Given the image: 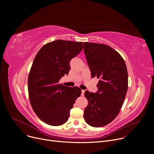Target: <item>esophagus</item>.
Here are the masks:
<instances>
[{"instance_id": "obj_1", "label": "esophagus", "mask_w": 154, "mask_h": 154, "mask_svg": "<svg viewBox=\"0 0 154 154\" xmlns=\"http://www.w3.org/2000/svg\"><path fill=\"white\" fill-rule=\"evenodd\" d=\"M84 92H85V91H84V90H82V96H84Z\"/></svg>"}]
</instances>
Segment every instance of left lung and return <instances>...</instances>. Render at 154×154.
Masks as SVG:
<instances>
[{
	"label": "left lung",
	"instance_id": "left-lung-1",
	"mask_svg": "<svg viewBox=\"0 0 154 154\" xmlns=\"http://www.w3.org/2000/svg\"><path fill=\"white\" fill-rule=\"evenodd\" d=\"M92 77L100 79L96 93L86 91L88 105L84 117L87 124L101 127L117 116L128 88V73L123 58L112 47L102 44L84 43Z\"/></svg>",
	"mask_w": 154,
	"mask_h": 154
}]
</instances>
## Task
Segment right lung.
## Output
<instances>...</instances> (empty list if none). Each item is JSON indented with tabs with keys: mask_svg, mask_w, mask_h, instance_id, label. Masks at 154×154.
Listing matches in <instances>:
<instances>
[{
	"mask_svg": "<svg viewBox=\"0 0 154 154\" xmlns=\"http://www.w3.org/2000/svg\"><path fill=\"white\" fill-rule=\"evenodd\" d=\"M81 42L57 40L44 45L37 54L28 77L30 102L37 117L45 124L66 123L75 100L81 95L78 87L59 84L68 75L70 61L82 51Z\"/></svg>",
	"mask_w": 154,
	"mask_h": 154,
	"instance_id": "obj_1",
	"label": "right lung"
}]
</instances>
